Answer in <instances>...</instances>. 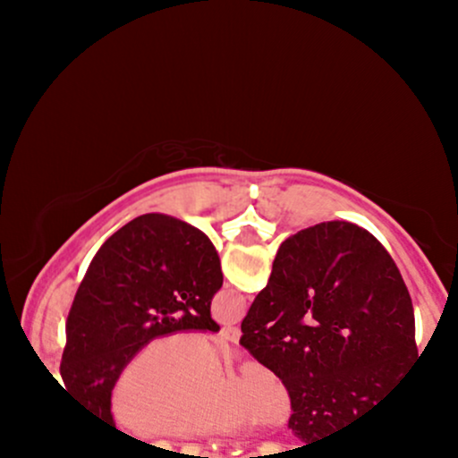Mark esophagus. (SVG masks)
Instances as JSON below:
<instances>
[{"label": "esophagus", "mask_w": 458, "mask_h": 458, "mask_svg": "<svg viewBox=\"0 0 458 458\" xmlns=\"http://www.w3.org/2000/svg\"><path fill=\"white\" fill-rule=\"evenodd\" d=\"M219 335H222L225 343L236 344L241 340V329L239 327H224L222 331H219Z\"/></svg>", "instance_id": "esophagus-1"}]
</instances>
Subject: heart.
Listing matches in <instances>:
<instances>
[{
    "instance_id": "obj_1",
    "label": "heart",
    "mask_w": 458,
    "mask_h": 458,
    "mask_svg": "<svg viewBox=\"0 0 458 458\" xmlns=\"http://www.w3.org/2000/svg\"><path fill=\"white\" fill-rule=\"evenodd\" d=\"M107 411L114 427L131 437L198 439L233 433L245 422L282 427L291 398L269 366L247 361L219 381L204 340L167 334L146 343L120 368Z\"/></svg>"
}]
</instances>
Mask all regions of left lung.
<instances>
[{
	"label": "left lung",
	"instance_id": "left-lung-1",
	"mask_svg": "<svg viewBox=\"0 0 458 458\" xmlns=\"http://www.w3.org/2000/svg\"><path fill=\"white\" fill-rule=\"evenodd\" d=\"M222 284L217 251L193 225L159 213L123 225L97 251L68 312L66 390L114 427L107 398L120 368L159 335L219 331L211 301Z\"/></svg>",
	"mask_w": 458,
	"mask_h": 458
}]
</instances>
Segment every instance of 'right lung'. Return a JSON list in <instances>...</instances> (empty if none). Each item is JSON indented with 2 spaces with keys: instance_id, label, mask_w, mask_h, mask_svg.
I'll return each instance as SVG.
<instances>
[{
  "instance_id": "1",
  "label": "right lung",
  "mask_w": 458,
  "mask_h": 458,
  "mask_svg": "<svg viewBox=\"0 0 458 458\" xmlns=\"http://www.w3.org/2000/svg\"><path fill=\"white\" fill-rule=\"evenodd\" d=\"M241 331V346L286 387L288 428L306 445L401 403L420 361L401 271L349 222L284 241Z\"/></svg>"
}]
</instances>
